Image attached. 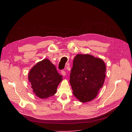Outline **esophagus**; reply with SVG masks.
<instances>
[{"label":"esophagus","mask_w":132,"mask_h":132,"mask_svg":"<svg viewBox=\"0 0 132 132\" xmlns=\"http://www.w3.org/2000/svg\"><path fill=\"white\" fill-rule=\"evenodd\" d=\"M61 73H62V75H63V76H66V71H65L64 70H62L61 71Z\"/></svg>","instance_id":"34e87169"}]
</instances>
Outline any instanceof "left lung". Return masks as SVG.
<instances>
[{
  "mask_svg": "<svg viewBox=\"0 0 132 132\" xmlns=\"http://www.w3.org/2000/svg\"><path fill=\"white\" fill-rule=\"evenodd\" d=\"M105 72V64L101 59L77 54L73 61L69 80L75 97L82 103L95 99L103 85Z\"/></svg>",
  "mask_w": 132,
  "mask_h": 132,
  "instance_id": "8db88e82",
  "label": "left lung"
}]
</instances>
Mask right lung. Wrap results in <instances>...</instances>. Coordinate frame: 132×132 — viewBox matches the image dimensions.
<instances>
[{"instance_id": "obj_1", "label": "right lung", "mask_w": 132, "mask_h": 132, "mask_svg": "<svg viewBox=\"0 0 132 132\" xmlns=\"http://www.w3.org/2000/svg\"><path fill=\"white\" fill-rule=\"evenodd\" d=\"M54 65L46 59L37 63L30 70L28 80L35 95L42 99L54 95L62 81Z\"/></svg>"}]
</instances>
